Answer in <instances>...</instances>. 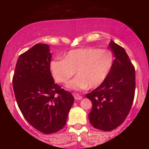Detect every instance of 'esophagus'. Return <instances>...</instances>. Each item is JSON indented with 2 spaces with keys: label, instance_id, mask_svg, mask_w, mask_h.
<instances>
[{
  "label": "esophagus",
  "instance_id": "obj_1",
  "mask_svg": "<svg viewBox=\"0 0 149 149\" xmlns=\"http://www.w3.org/2000/svg\"><path fill=\"white\" fill-rule=\"evenodd\" d=\"M73 97H74V99L76 100H80L82 98H83V97L80 96L79 94H77V93H73Z\"/></svg>",
  "mask_w": 149,
  "mask_h": 149
}]
</instances>
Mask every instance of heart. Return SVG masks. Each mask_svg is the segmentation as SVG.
<instances>
[{
	"instance_id": "obj_1",
	"label": "heart",
	"mask_w": 149,
	"mask_h": 149,
	"mask_svg": "<svg viewBox=\"0 0 149 149\" xmlns=\"http://www.w3.org/2000/svg\"><path fill=\"white\" fill-rule=\"evenodd\" d=\"M113 60V54L109 49L79 48L69 51L64 59L51 61L50 70L59 83H66L76 73L77 76L66 87L69 90H81L102 84L109 76Z\"/></svg>"
}]
</instances>
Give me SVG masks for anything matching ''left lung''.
Returning a JSON list of instances; mask_svg holds the SVG:
<instances>
[{
	"instance_id": "8db88e82",
	"label": "left lung",
	"mask_w": 149,
	"mask_h": 149,
	"mask_svg": "<svg viewBox=\"0 0 149 149\" xmlns=\"http://www.w3.org/2000/svg\"><path fill=\"white\" fill-rule=\"evenodd\" d=\"M109 48L115 57L112 69L103 83L86 95L92 103L89 120L103 131H111L124 122L135 91V70L125 49L113 40Z\"/></svg>"
}]
</instances>
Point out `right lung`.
Listing matches in <instances>:
<instances>
[{
	"instance_id": "obj_1",
	"label": "right lung",
	"mask_w": 149,
	"mask_h": 149,
	"mask_svg": "<svg viewBox=\"0 0 149 149\" xmlns=\"http://www.w3.org/2000/svg\"><path fill=\"white\" fill-rule=\"evenodd\" d=\"M52 54L47 44H36L19 57L13 78L17 103L31 125L43 134L62 129L74 98L54 83Z\"/></svg>"
}]
</instances>
